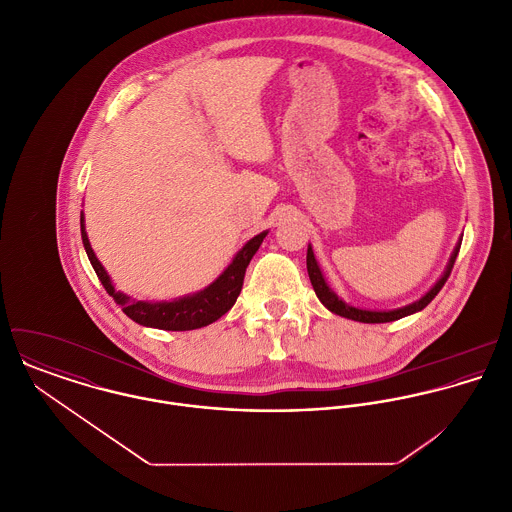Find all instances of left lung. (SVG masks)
<instances>
[{"label": "left lung", "mask_w": 512, "mask_h": 512, "mask_svg": "<svg viewBox=\"0 0 512 512\" xmlns=\"http://www.w3.org/2000/svg\"><path fill=\"white\" fill-rule=\"evenodd\" d=\"M459 246H461V238H459V242H457V246H455V250H453V254H451V258L447 262V268H445L443 276L434 284V288L430 292L422 295L418 301H414L410 305H404V307H398V309H392V311H370V309H359V307H353V305L345 303L337 293L327 286V282H325V278H323V274L319 270V264H317V260L313 256L311 244L307 246V274H309L311 286H313V290L317 293L319 301L329 311H333L335 315H341V317H347V319H353V321H361V323H388V321H396V319H402L406 315H412L416 311H422L438 295L439 290L443 288V284L447 282V278H449V274L453 270L455 258L459 254Z\"/></svg>", "instance_id": "1"}]
</instances>
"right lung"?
Wrapping results in <instances>:
<instances>
[{"instance_id":"add662e5","label":"right lung","mask_w":512,"mask_h":512,"mask_svg":"<svg viewBox=\"0 0 512 512\" xmlns=\"http://www.w3.org/2000/svg\"><path fill=\"white\" fill-rule=\"evenodd\" d=\"M80 234H82L84 250L88 254V260L98 280L130 319H134L144 327H155L165 331H191V329H201L205 325H211L236 303V297L242 290L246 268L252 256L256 254V250L260 248L262 240L266 238L268 230L250 238L211 286H207L201 292L185 295L173 301H140V299H132L126 293L116 292L110 276L106 274L104 266L100 264V260L96 258L88 242L86 228H84V215H80Z\"/></svg>"}]
</instances>
